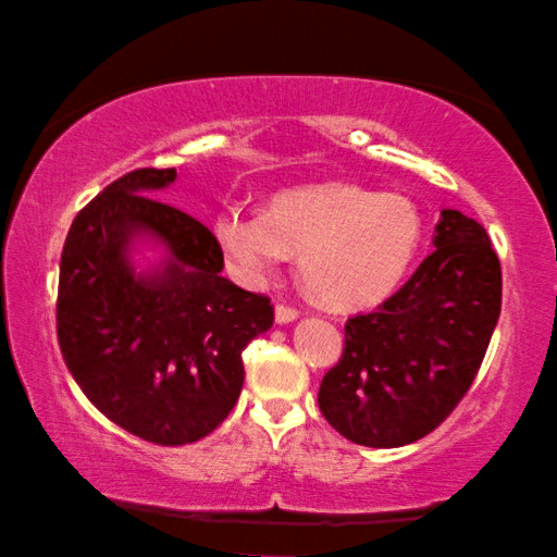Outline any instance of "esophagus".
Returning a JSON list of instances; mask_svg holds the SVG:
<instances>
[{"instance_id":"34e87169","label":"esophagus","mask_w":557,"mask_h":557,"mask_svg":"<svg viewBox=\"0 0 557 557\" xmlns=\"http://www.w3.org/2000/svg\"><path fill=\"white\" fill-rule=\"evenodd\" d=\"M298 315H300V311H298V308H294V306H288V304H278L276 306V321L278 323H290V321H296Z\"/></svg>"}]
</instances>
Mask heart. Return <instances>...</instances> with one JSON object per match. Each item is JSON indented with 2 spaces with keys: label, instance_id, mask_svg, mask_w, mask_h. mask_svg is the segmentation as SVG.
I'll list each match as a JSON object with an SVG mask.
<instances>
[{
  "label": "heart",
  "instance_id": "b5f03b06",
  "mask_svg": "<svg viewBox=\"0 0 557 557\" xmlns=\"http://www.w3.org/2000/svg\"><path fill=\"white\" fill-rule=\"evenodd\" d=\"M212 232L244 281H263L298 251V276L318 300L360 308L377 304L405 276L422 239V216L405 195L321 182L276 195L267 214L224 205Z\"/></svg>",
  "mask_w": 557,
  "mask_h": 557
}]
</instances>
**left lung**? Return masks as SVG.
I'll return each mask as SVG.
<instances>
[{
    "label": "left lung",
    "instance_id": "1",
    "mask_svg": "<svg viewBox=\"0 0 557 557\" xmlns=\"http://www.w3.org/2000/svg\"><path fill=\"white\" fill-rule=\"evenodd\" d=\"M434 251L375 311L348 318L318 407L345 440L395 449L434 432L467 395L500 313L484 226L442 209Z\"/></svg>",
    "mask_w": 557,
    "mask_h": 557
}]
</instances>
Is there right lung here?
<instances>
[{
    "label": "right lung",
    "instance_id": "add662e5",
    "mask_svg": "<svg viewBox=\"0 0 557 557\" xmlns=\"http://www.w3.org/2000/svg\"><path fill=\"white\" fill-rule=\"evenodd\" d=\"M175 177V168L133 170L81 209L61 251L57 298L73 380L98 412L160 446L193 444L224 422L244 385L242 350L273 325L269 296L219 276L214 234L150 197ZM143 233L169 259L135 274L126 249Z\"/></svg>",
    "mask_w": 557,
    "mask_h": 557
}]
</instances>
